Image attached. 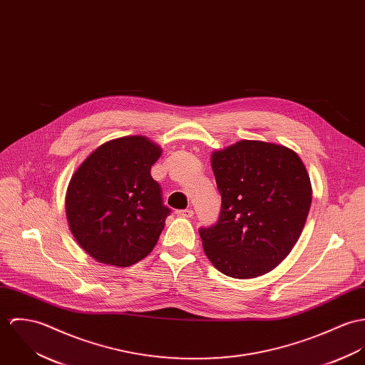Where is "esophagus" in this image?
<instances>
[{"label": "esophagus", "mask_w": 365, "mask_h": 365, "mask_svg": "<svg viewBox=\"0 0 365 365\" xmlns=\"http://www.w3.org/2000/svg\"><path fill=\"white\" fill-rule=\"evenodd\" d=\"M176 214H178L179 217H183V218H192L195 212H193L192 208H186V210H178Z\"/></svg>", "instance_id": "1"}]
</instances>
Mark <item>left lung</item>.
Wrapping results in <instances>:
<instances>
[{"label": "left lung", "mask_w": 365, "mask_h": 365, "mask_svg": "<svg viewBox=\"0 0 365 365\" xmlns=\"http://www.w3.org/2000/svg\"><path fill=\"white\" fill-rule=\"evenodd\" d=\"M221 195L218 221L200 228L217 270L255 279L279 266L298 241L312 202L301 158L289 148L242 140L211 155Z\"/></svg>", "instance_id": "1"}]
</instances>
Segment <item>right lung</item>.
Returning <instances> with one entry per match:
<instances>
[{"label": "right lung", "mask_w": 365, "mask_h": 365, "mask_svg": "<svg viewBox=\"0 0 365 365\" xmlns=\"http://www.w3.org/2000/svg\"><path fill=\"white\" fill-rule=\"evenodd\" d=\"M161 148L143 135L98 147L73 175L66 214L82 249L99 263L127 267L158 242L170 210L151 176Z\"/></svg>", "instance_id": "obj_1"}]
</instances>
